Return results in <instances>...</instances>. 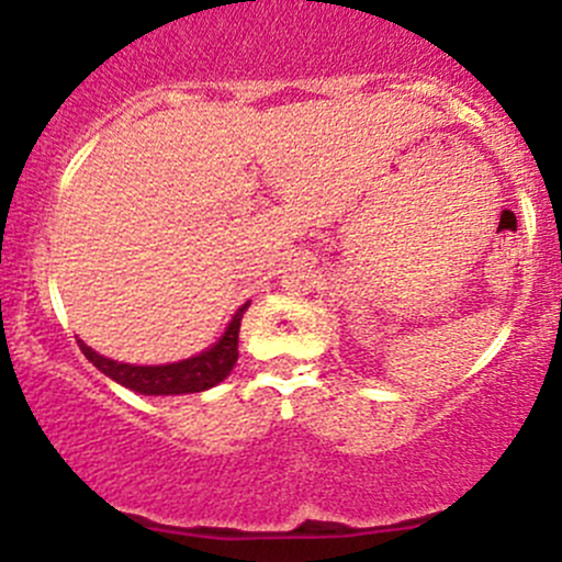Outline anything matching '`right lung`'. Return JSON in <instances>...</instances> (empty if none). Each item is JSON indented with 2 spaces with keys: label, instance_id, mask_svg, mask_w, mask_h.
<instances>
[{
  "label": "right lung",
  "instance_id": "add662e5",
  "mask_svg": "<svg viewBox=\"0 0 562 562\" xmlns=\"http://www.w3.org/2000/svg\"><path fill=\"white\" fill-rule=\"evenodd\" d=\"M245 307H239V313L234 315V321L228 323L225 334L220 337L217 345H212L203 353L192 356V359L176 361V364H160V367H135V364H119V361L105 359V356L94 353L87 342L78 339L83 356L98 367L103 375L111 381L122 383L124 389H133L138 394H198V391H206L217 386L220 381L231 375L236 359H239V326Z\"/></svg>",
  "mask_w": 562,
  "mask_h": 562
}]
</instances>
